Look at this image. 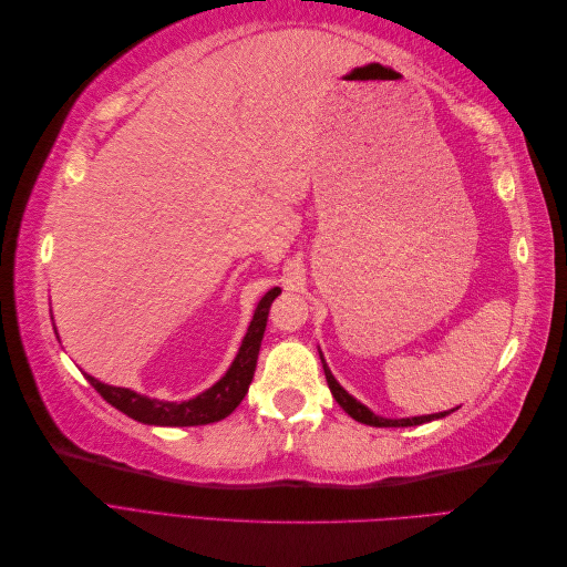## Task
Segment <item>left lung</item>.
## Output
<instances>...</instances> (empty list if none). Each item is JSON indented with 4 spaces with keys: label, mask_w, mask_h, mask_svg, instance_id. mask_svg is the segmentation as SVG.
<instances>
[{
    "label": "left lung",
    "mask_w": 567,
    "mask_h": 567,
    "mask_svg": "<svg viewBox=\"0 0 567 567\" xmlns=\"http://www.w3.org/2000/svg\"><path fill=\"white\" fill-rule=\"evenodd\" d=\"M319 357H321V364H323L326 383H329L331 394L336 398V402H338L342 409H346V414H350V416H352L354 421H359V423H367V425H373V427H406V425H421V423H427V421L444 419V416H450L452 411H454V409H450V411H440V414L411 416V419H385V416L373 414V411H371L369 406H364L362 402L354 400L352 394L336 381V375L331 373L329 364H326V359H323V354H321V352H319Z\"/></svg>",
    "instance_id": "8db88e82"
}]
</instances>
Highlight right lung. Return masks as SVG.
I'll return each mask as SVG.
<instances>
[{
    "instance_id": "1",
    "label": "right lung",
    "mask_w": 567,
    "mask_h": 567,
    "mask_svg": "<svg viewBox=\"0 0 567 567\" xmlns=\"http://www.w3.org/2000/svg\"><path fill=\"white\" fill-rule=\"evenodd\" d=\"M279 293H281L279 286L267 290L262 300L255 307L252 321L248 326V331L241 340V348H238L227 373L221 375L215 385L203 390L192 400L165 402V400H156V398H146V394H140L130 388H115L109 383H101L90 373H84V375H87V381L94 385V390L109 404H113L117 411H123V414H127L130 419L146 423V425L186 427V425H205V423H215V421L227 419L246 398L248 385H250L252 373H255L257 354H260V342L265 336L269 307Z\"/></svg>"
}]
</instances>
